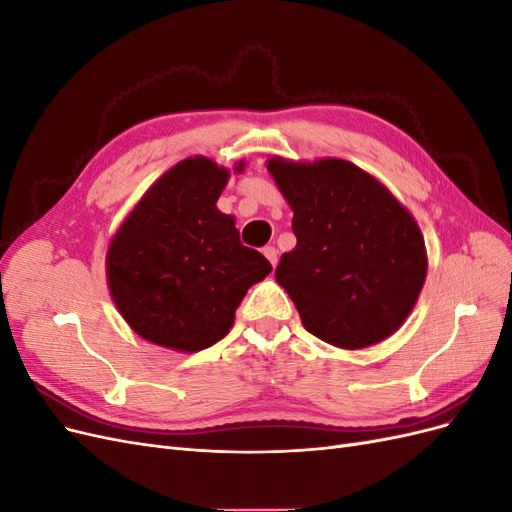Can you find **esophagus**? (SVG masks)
Segmentation results:
<instances>
[{
  "mask_svg": "<svg viewBox=\"0 0 512 512\" xmlns=\"http://www.w3.org/2000/svg\"><path fill=\"white\" fill-rule=\"evenodd\" d=\"M262 254H265V256H267V260L271 262V265H273V267L277 265V250H275V247H273V245H267V247H262Z\"/></svg>",
  "mask_w": 512,
  "mask_h": 512,
  "instance_id": "obj_1",
  "label": "esophagus"
}]
</instances>
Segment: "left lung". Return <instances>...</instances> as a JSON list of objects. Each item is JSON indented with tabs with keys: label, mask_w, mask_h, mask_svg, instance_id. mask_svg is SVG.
<instances>
[{
	"label": "left lung",
	"mask_w": 512,
	"mask_h": 512,
	"mask_svg": "<svg viewBox=\"0 0 512 512\" xmlns=\"http://www.w3.org/2000/svg\"><path fill=\"white\" fill-rule=\"evenodd\" d=\"M267 168L294 211L297 237L275 280L297 305L303 327L348 350L393 335L427 275L425 241L412 215L346 160L273 158Z\"/></svg>",
	"instance_id": "8db88e82"
}]
</instances>
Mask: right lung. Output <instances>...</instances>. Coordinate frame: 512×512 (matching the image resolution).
<instances>
[{
  "label": "right lung",
  "instance_id": "obj_1",
  "mask_svg": "<svg viewBox=\"0 0 512 512\" xmlns=\"http://www.w3.org/2000/svg\"><path fill=\"white\" fill-rule=\"evenodd\" d=\"M228 175L207 158L179 162L151 185L108 247L113 301L151 344L198 352L220 342L247 288L273 269L215 207Z\"/></svg>",
  "mask_w": 512,
  "mask_h": 512
}]
</instances>
